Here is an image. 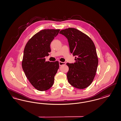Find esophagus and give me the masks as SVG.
<instances>
[{
	"instance_id": "34e87169",
	"label": "esophagus",
	"mask_w": 121,
	"mask_h": 121,
	"mask_svg": "<svg viewBox=\"0 0 121 121\" xmlns=\"http://www.w3.org/2000/svg\"><path fill=\"white\" fill-rule=\"evenodd\" d=\"M66 64V63L65 62H59V66H61L62 65H65Z\"/></svg>"
}]
</instances>
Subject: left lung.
I'll return each instance as SVG.
<instances>
[{
  "label": "left lung",
  "instance_id": "8db88e82",
  "mask_svg": "<svg viewBox=\"0 0 121 121\" xmlns=\"http://www.w3.org/2000/svg\"><path fill=\"white\" fill-rule=\"evenodd\" d=\"M59 34L67 39L70 52L75 56V63H67L69 68L68 80L74 87L85 88L92 82L98 68L95 45L88 36L74 28L62 30Z\"/></svg>",
  "mask_w": 121,
  "mask_h": 121
}]
</instances>
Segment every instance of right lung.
<instances>
[{
  "mask_svg": "<svg viewBox=\"0 0 121 121\" xmlns=\"http://www.w3.org/2000/svg\"><path fill=\"white\" fill-rule=\"evenodd\" d=\"M60 29H43L28 42L23 52L22 68L27 78L35 88L40 91L49 89L54 83L59 69L58 61H45L51 52L50 44Z\"/></svg>",
  "mask_w": 121,
  "mask_h": 121,
  "instance_id": "1",
  "label": "right lung"
}]
</instances>
